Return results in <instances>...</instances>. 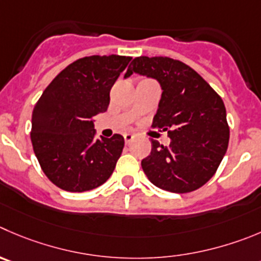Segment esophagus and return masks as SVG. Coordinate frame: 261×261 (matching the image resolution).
<instances>
[{
  "mask_svg": "<svg viewBox=\"0 0 261 261\" xmlns=\"http://www.w3.org/2000/svg\"><path fill=\"white\" fill-rule=\"evenodd\" d=\"M133 140H135V135H133V133H125V135H124V141H125L126 145L132 142Z\"/></svg>",
  "mask_w": 261,
  "mask_h": 261,
  "instance_id": "34e87169",
  "label": "esophagus"
}]
</instances>
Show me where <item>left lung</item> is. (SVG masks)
I'll list each match as a JSON object with an SVG mask.
<instances>
[{"label":"left lung","mask_w":261,"mask_h":261,"mask_svg":"<svg viewBox=\"0 0 261 261\" xmlns=\"http://www.w3.org/2000/svg\"><path fill=\"white\" fill-rule=\"evenodd\" d=\"M137 73L161 87L152 126L168 132L169 146L151 140L141 165L152 185L174 193L203 186L217 172L229 142V126L220 96L192 68L170 58L140 56L124 78Z\"/></svg>","instance_id":"8db88e82"}]
</instances>
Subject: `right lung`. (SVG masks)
Instances as JSON below:
<instances>
[{
  "label": "right lung",
  "instance_id": "1",
  "mask_svg": "<svg viewBox=\"0 0 261 261\" xmlns=\"http://www.w3.org/2000/svg\"><path fill=\"white\" fill-rule=\"evenodd\" d=\"M130 59L119 55L79 59L56 75L34 106V153L47 178L61 190H93L113 174L124 138L114 135L95 140L93 116L108 110L111 87Z\"/></svg>",
  "mask_w": 261,
  "mask_h": 261
}]
</instances>
